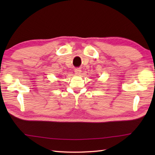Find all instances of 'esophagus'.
I'll return each instance as SVG.
<instances>
[{
    "label": "esophagus",
    "mask_w": 155,
    "mask_h": 155,
    "mask_svg": "<svg viewBox=\"0 0 155 155\" xmlns=\"http://www.w3.org/2000/svg\"><path fill=\"white\" fill-rule=\"evenodd\" d=\"M74 72H75V74L79 75L81 72V69H79V68H76V69H74Z\"/></svg>",
    "instance_id": "34e87169"
}]
</instances>
